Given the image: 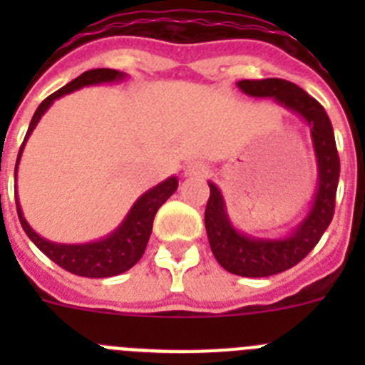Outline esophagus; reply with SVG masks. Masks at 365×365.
Wrapping results in <instances>:
<instances>
[{
	"label": "esophagus",
	"instance_id": "34e87169",
	"mask_svg": "<svg viewBox=\"0 0 365 365\" xmlns=\"http://www.w3.org/2000/svg\"><path fill=\"white\" fill-rule=\"evenodd\" d=\"M206 173H208V168H206L202 163H199V160H192V163H188L185 166L186 177H201V175H206Z\"/></svg>",
	"mask_w": 365,
	"mask_h": 365
}]
</instances>
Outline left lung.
I'll list each match as a JSON object with an SVG mask.
<instances>
[{"label":"left lung","mask_w":365,"mask_h":365,"mask_svg":"<svg viewBox=\"0 0 365 365\" xmlns=\"http://www.w3.org/2000/svg\"><path fill=\"white\" fill-rule=\"evenodd\" d=\"M237 87L248 96L274 98L279 106L298 115L311 130L318 168V188L311 208L283 237H256L237 230L228 217L221 190L208 180L210 197L206 202L205 227L215 259L222 269L243 278H267L299 263L331 225L340 177V159L327 113L320 102H316L302 87L282 78L241 80Z\"/></svg>","instance_id":"left-lung-1"}]
</instances>
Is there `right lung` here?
I'll return each instance as SVG.
<instances>
[{
  "mask_svg": "<svg viewBox=\"0 0 365 365\" xmlns=\"http://www.w3.org/2000/svg\"><path fill=\"white\" fill-rule=\"evenodd\" d=\"M125 78V73L115 69H91L86 71L78 76V78L71 80L67 86L62 89H58L51 96L38 106V109L32 115V120L29 124L27 135L24 138V144L19 148L18 160H16V170H14V179L18 173V164L24 153V148L27 144L29 137L34 131L36 124L40 118L43 117L45 111L53 106L54 100L60 96L69 95V93L82 89L86 86H98V83H111V82H122ZM179 180L177 177H168L166 180L159 182L151 190L144 192L137 201L133 202L131 210L124 217V221L118 225L111 234L98 241H91V243H82V245H66V243H54V241L45 240L40 234L32 230L27 219L24 217L21 206L18 201V190L16 193V210H18V217L21 227H24L25 234L29 235V240L40 248L45 256L53 259L56 265L66 269L67 272H73L76 276H83V278H111L117 274L130 270L131 267L143 257L144 250H146L148 240L151 235V228H153V219L157 210L160 206L172 197L175 193Z\"/></svg>",
  "mask_w": 365,
  "mask_h": 365,
  "instance_id": "right-lung-1",
  "label": "right lung"
}]
</instances>
